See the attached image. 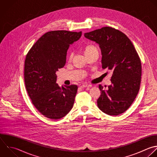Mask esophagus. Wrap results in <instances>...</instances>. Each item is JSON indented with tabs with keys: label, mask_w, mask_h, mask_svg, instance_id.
I'll use <instances>...</instances> for the list:
<instances>
[{
	"label": "esophagus",
	"mask_w": 157,
	"mask_h": 157,
	"mask_svg": "<svg viewBox=\"0 0 157 157\" xmlns=\"http://www.w3.org/2000/svg\"><path fill=\"white\" fill-rule=\"evenodd\" d=\"M91 85H88V84H83L80 86V88H86V87H91Z\"/></svg>",
	"instance_id": "34e87169"
}]
</instances>
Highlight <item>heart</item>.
<instances>
[{
    "instance_id": "obj_1",
    "label": "heart",
    "mask_w": 157,
    "mask_h": 157,
    "mask_svg": "<svg viewBox=\"0 0 157 157\" xmlns=\"http://www.w3.org/2000/svg\"><path fill=\"white\" fill-rule=\"evenodd\" d=\"M83 52L86 57L94 54L98 53L99 54V48L97 46L93 45V44H87L83 47ZM72 58V55L71 54L69 56V59L71 60Z\"/></svg>"
}]
</instances>
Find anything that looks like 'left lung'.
Returning <instances> with one entry per match:
<instances>
[{
  "label": "left lung",
  "instance_id": "obj_1",
  "mask_svg": "<svg viewBox=\"0 0 157 157\" xmlns=\"http://www.w3.org/2000/svg\"><path fill=\"white\" fill-rule=\"evenodd\" d=\"M84 36L99 45L102 67L113 72L112 85L107 90L99 85L101 95L98 106L107 115H120L130 107L139 92L142 74L140 58L129 39L115 28L103 27L85 33Z\"/></svg>",
  "mask_w": 157,
  "mask_h": 157
}]
</instances>
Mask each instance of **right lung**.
<instances>
[{
	"instance_id": "obj_1",
	"label": "right lung",
	"mask_w": 157,
	"mask_h": 157,
	"mask_svg": "<svg viewBox=\"0 0 157 157\" xmlns=\"http://www.w3.org/2000/svg\"><path fill=\"white\" fill-rule=\"evenodd\" d=\"M82 31H52L33 45L25 61V82L35 107L45 117L58 120L72 109L78 87L59 86L56 72L64 66L70 45L78 40Z\"/></svg>"
}]
</instances>
